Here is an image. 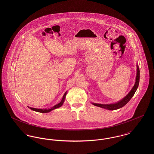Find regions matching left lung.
I'll use <instances>...</instances> for the list:
<instances>
[{
    "label": "left lung",
    "instance_id": "1",
    "mask_svg": "<svg viewBox=\"0 0 154 154\" xmlns=\"http://www.w3.org/2000/svg\"><path fill=\"white\" fill-rule=\"evenodd\" d=\"M140 81V69L138 65H137V73H136V82L135 84L132 88L131 91L129 92V94L124 97L122 100L119 101L118 102L113 103V104H99V103H92V104L97 107L103 108L105 109L109 110H117L118 109H120L122 107H124L125 105H126L129 101L132 99V97L134 95L137 89L139 87Z\"/></svg>",
    "mask_w": 154,
    "mask_h": 154
}]
</instances>
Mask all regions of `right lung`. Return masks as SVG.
I'll return each mask as SVG.
<instances>
[{
  "label": "right lung",
  "mask_w": 154,
  "mask_h": 154,
  "mask_svg": "<svg viewBox=\"0 0 154 154\" xmlns=\"http://www.w3.org/2000/svg\"><path fill=\"white\" fill-rule=\"evenodd\" d=\"M66 94H67V91L65 93V94L63 96V97H62V100L60 101V102L58 104L55 105L54 106L52 107L51 109H35V108H32V107H29L30 109H31L32 110H33L35 111H36V112H42V113H47V112H50L52 110H54V109H56L57 108H59L60 107H61L63 104V103L65 101V97H66Z\"/></svg>",
  "instance_id": "right-lung-1"
}]
</instances>
